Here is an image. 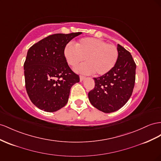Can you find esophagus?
<instances>
[{"mask_svg":"<svg viewBox=\"0 0 161 161\" xmlns=\"http://www.w3.org/2000/svg\"><path fill=\"white\" fill-rule=\"evenodd\" d=\"M85 79V76H82V75H80V80L82 81L83 80Z\"/></svg>","mask_w":161,"mask_h":161,"instance_id":"obj_1","label":"esophagus"}]
</instances>
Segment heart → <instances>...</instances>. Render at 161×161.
Returning a JSON list of instances; mask_svg holds the SVG:
<instances>
[{
    "mask_svg": "<svg viewBox=\"0 0 161 161\" xmlns=\"http://www.w3.org/2000/svg\"><path fill=\"white\" fill-rule=\"evenodd\" d=\"M119 50L112 44L101 39L86 37L81 38L75 45L68 43L64 48L67 63L75 67L82 61L86 63L76 68L78 72L103 75L114 67L119 59Z\"/></svg>",
    "mask_w": 161,
    "mask_h": 161,
    "instance_id": "b5f03b06",
    "label": "heart"
}]
</instances>
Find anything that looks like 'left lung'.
Listing matches in <instances>:
<instances>
[{
	"instance_id": "left-lung-1",
	"label": "left lung",
	"mask_w": 161,
	"mask_h": 161,
	"mask_svg": "<svg viewBox=\"0 0 161 161\" xmlns=\"http://www.w3.org/2000/svg\"><path fill=\"white\" fill-rule=\"evenodd\" d=\"M119 59L106 75L94 78L95 87L88 93L97 109L105 113L118 110L131 96L136 81V64L129 52L118 45Z\"/></svg>"
}]
</instances>
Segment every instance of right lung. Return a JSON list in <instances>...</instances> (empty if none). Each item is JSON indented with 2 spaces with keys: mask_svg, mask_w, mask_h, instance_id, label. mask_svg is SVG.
<instances>
[{
  "mask_svg": "<svg viewBox=\"0 0 161 161\" xmlns=\"http://www.w3.org/2000/svg\"><path fill=\"white\" fill-rule=\"evenodd\" d=\"M82 32L55 34L42 39L29 50L24 64L28 97L39 109L53 112L68 101L72 86L79 76L69 67L64 48Z\"/></svg>",
  "mask_w": 161,
  "mask_h": 161,
  "instance_id": "obj_1",
  "label": "right lung"
}]
</instances>
